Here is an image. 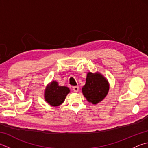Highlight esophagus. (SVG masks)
Masks as SVG:
<instances>
[{
    "label": "esophagus",
    "mask_w": 148,
    "mask_h": 148,
    "mask_svg": "<svg viewBox=\"0 0 148 148\" xmlns=\"http://www.w3.org/2000/svg\"><path fill=\"white\" fill-rule=\"evenodd\" d=\"M72 90H73L74 92H77L79 91V87L78 86H74V87H72Z\"/></svg>",
    "instance_id": "34e87169"
}]
</instances>
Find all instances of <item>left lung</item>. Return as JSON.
<instances>
[{
	"instance_id": "obj_1",
	"label": "left lung",
	"mask_w": 148,
	"mask_h": 148,
	"mask_svg": "<svg viewBox=\"0 0 148 148\" xmlns=\"http://www.w3.org/2000/svg\"><path fill=\"white\" fill-rule=\"evenodd\" d=\"M109 90V82L99 72H88L82 92L88 102L95 105L98 103L106 98Z\"/></svg>"
}]
</instances>
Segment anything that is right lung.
<instances>
[{
    "instance_id": "right-lung-1",
    "label": "right lung",
    "mask_w": 148,
    "mask_h": 148,
    "mask_svg": "<svg viewBox=\"0 0 148 148\" xmlns=\"http://www.w3.org/2000/svg\"><path fill=\"white\" fill-rule=\"evenodd\" d=\"M69 92L70 89L68 87L60 86L57 82L53 81L47 86L45 91V100L50 106L57 107L63 103Z\"/></svg>"
}]
</instances>
